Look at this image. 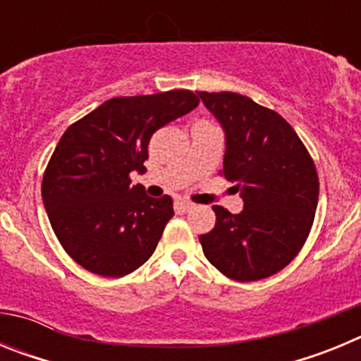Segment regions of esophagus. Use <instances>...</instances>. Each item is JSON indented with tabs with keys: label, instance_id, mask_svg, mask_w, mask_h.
<instances>
[{
	"label": "esophagus",
	"instance_id": "esophagus-1",
	"mask_svg": "<svg viewBox=\"0 0 361 361\" xmlns=\"http://www.w3.org/2000/svg\"><path fill=\"white\" fill-rule=\"evenodd\" d=\"M177 208L180 209V212H184V213H186V212H190V209H193V208H195V204H193V202H190V200H184V199H180V200H178V202H177Z\"/></svg>",
	"mask_w": 361,
	"mask_h": 361
}]
</instances>
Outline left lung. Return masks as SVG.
I'll list each match as a JSON object with an SVG mask.
<instances>
[{
  "instance_id": "left-lung-1",
  "label": "left lung",
  "mask_w": 361,
  "mask_h": 361,
  "mask_svg": "<svg viewBox=\"0 0 361 361\" xmlns=\"http://www.w3.org/2000/svg\"><path fill=\"white\" fill-rule=\"evenodd\" d=\"M226 132V180L240 191L237 215L213 206L202 251L224 276L255 282L275 275L304 247L318 206L317 166L291 124L235 92H199Z\"/></svg>"
}]
</instances>
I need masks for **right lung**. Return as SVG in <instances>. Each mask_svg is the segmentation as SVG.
<instances>
[{
  "label": "right lung",
  "instance_id": "1",
  "mask_svg": "<svg viewBox=\"0 0 361 361\" xmlns=\"http://www.w3.org/2000/svg\"><path fill=\"white\" fill-rule=\"evenodd\" d=\"M197 104L190 90L114 97L63 133L41 195L57 240L86 271L121 279L153 255L173 200L148 197L130 173L146 171L153 133Z\"/></svg>",
  "mask_w": 361,
  "mask_h": 361
}]
</instances>
